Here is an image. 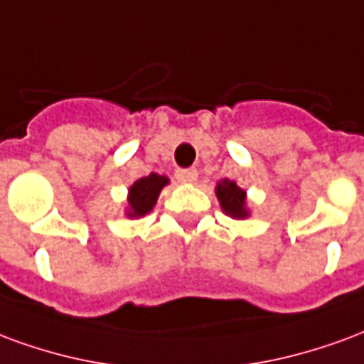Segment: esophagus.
Instances as JSON below:
<instances>
[{"instance_id": "34e87169", "label": "esophagus", "mask_w": 364, "mask_h": 364, "mask_svg": "<svg viewBox=\"0 0 364 364\" xmlns=\"http://www.w3.org/2000/svg\"><path fill=\"white\" fill-rule=\"evenodd\" d=\"M198 178V171L196 168H178L176 171V180L178 182H193V180Z\"/></svg>"}]
</instances>
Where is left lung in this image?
Returning a JSON list of instances; mask_svg holds the SVG:
<instances>
[{"instance_id":"obj_1","label":"left lung","mask_w":364,"mask_h":364,"mask_svg":"<svg viewBox=\"0 0 364 364\" xmlns=\"http://www.w3.org/2000/svg\"><path fill=\"white\" fill-rule=\"evenodd\" d=\"M217 198L221 201V208L223 211L230 217H235V219H244L248 211L244 208V200H246V193L244 190H240L235 182H230V180H223L217 184Z\"/></svg>"}]
</instances>
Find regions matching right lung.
Masks as SVG:
<instances>
[{"mask_svg":"<svg viewBox=\"0 0 364 364\" xmlns=\"http://www.w3.org/2000/svg\"><path fill=\"white\" fill-rule=\"evenodd\" d=\"M166 184H168V178L159 176V174H149L137 180L129 188V209H132L129 217H143L145 213H149L159 193Z\"/></svg>","mask_w":364,"mask_h":364,"instance_id":"right-lung-1","label":"right lung"}]
</instances>
